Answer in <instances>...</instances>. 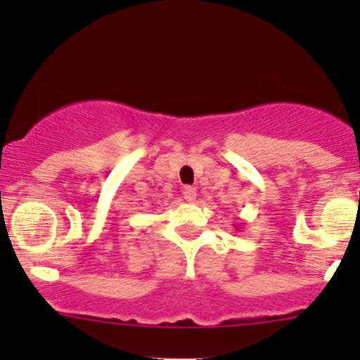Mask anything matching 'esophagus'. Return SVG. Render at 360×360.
I'll return each mask as SVG.
<instances>
[{
	"mask_svg": "<svg viewBox=\"0 0 360 360\" xmlns=\"http://www.w3.org/2000/svg\"><path fill=\"white\" fill-rule=\"evenodd\" d=\"M183 197L186 198L188 202H195V198H197V190L191 186H184L183 188Z\"/></svg>",
	"mask_w": 360,
	"mask_h": 360,
	"instance_id": "1",
	"label": "esophagus"
}]
</instances>
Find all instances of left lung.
I'll use <instances>...</instances> for the list:
<instances>
[{
  "label": "left lung",
  "instance_id": "8db88e82",
  "mask_svg": "<svg viewBox=\"0 0 360 360\" xmlns=\"http://www.w3.org/2000/svg\"><path fill=\"white\" fill-rule=\"evenodd\" d=\"M235 226H237V228H242V226H244V224H242V223H238V224H235Z\"/></svg>",
  "mask_w": 360,
  "mask_h": 360
}]
</instances>
